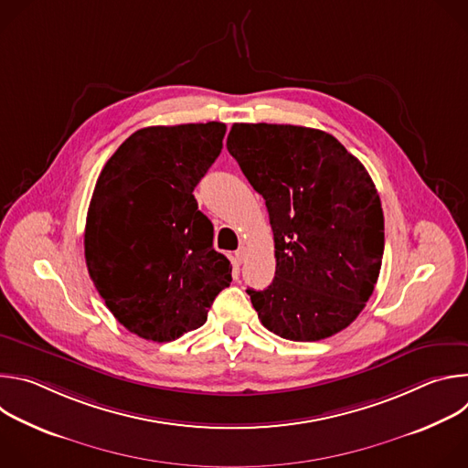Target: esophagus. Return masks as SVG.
Instances as JSON below:
<instances>
[{"label": "esophagus", "instance_id": "obj_1", "mask_svg": "<svg viewBox=\"0 0 468 468\" xmlns=\"http://www.w3.org/2000/svg\"><path fill=\"white\" fill-rule=\"evenodd\" d=\"M244 259H246V248H244V246H240V248L235 251V262H237V264H240Z\"/></svg>", "mask_w": 468, "mask_h": 468}]
</instances>
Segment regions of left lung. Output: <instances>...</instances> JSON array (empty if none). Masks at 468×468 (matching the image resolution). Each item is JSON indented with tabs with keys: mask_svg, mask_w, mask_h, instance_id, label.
<instances>
[{
	"mask_svg": "<svg viewBox=\"0 0 468 468\" xmlns=\"http://www.w3.org/2000/svg\"><path fill=\"white\" fill-rule=\"evenodd\" d=\"M228 152L264 197L276 278L248 289L266 329L320 341L348 327L379 276L385 224L367 168L329 133L289 123H233Z\"/></svg>",
	"mask_w": 468,
	"mask_h": 468,
	"instance_id": "8db88e82",
	"label": "left lung"
}]
</instances>
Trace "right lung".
I'll return each instance as SVG.
<instances>
[{
  "label": "right lung",
  "instance_id": "obj_1",
  "mask_svg": "<svg viewBox=\"0 0 468 468\" xmlns=\"http://www.w3.org/2000/svg\"><path fill=\"white\" fill-rule=\"evenodd\" d=\"M224 135L222 122L139 129L96 181L87 269L114 318L146 341H176L204 325L231 283V264L213 248V224L192 194Z\"/></svg>",
  "mask_w": 468,
  "mask_h": 468
}]
</instances>
